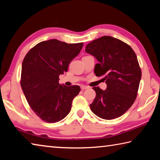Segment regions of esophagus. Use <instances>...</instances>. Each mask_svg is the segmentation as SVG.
<instances>
[{
	"label": "esophagus",
	"instance_id": "obj_1",
	"mask_svg": "<svg viewBox=\"0 0 160 160\" xmlns=\"http://www.w3.org/2000/svg\"><path fill=\"white\" fill-rule=\"evenodd\" d=\"M87 89H88V87L81 86V90H87Z\"/></svg>",
	"mask_w": 160,
	"mask_h": 160
}]
</instances>
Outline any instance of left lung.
<instances>
[{
	"label": "left lung",
	"mask_w": 160,
	"mask_h": 160,
	"mask_svg": "<svg viewBox=\"0 0 160 160\" xmlns=\"http://www.w3.org/2000/svg\"><path fill=\"white\" fill-rule=\"evenodd\" d=\"M85 51L95 57L96 76L104 77L107 90L94 87L96 97L90 109L99 118L112 120L124 114L137 97L141 69L132 48L109 36L98 38L86 46Z\"/></svg>",
	"instance_id": "1"
}]
</instances>
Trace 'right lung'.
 I'll use <instances>...</instances> for the list:
<instances>
[{"label": "right lung", "instance_id": "add662e5", "mask_svg": "<svg viewBox=\"0 0 160 160\" xmlns=\"http://www.w3.org/2000/svg\"><path fill=\"white\" fill-rule=\"evenodd\" d=\"M83 43L67 44L57 39L39 42L26 54L22 65L21 88L37 116L47 123L62 120L71 110L79 94L78 85L59 84V75L67 72Z\"/></svg>", "mask_w": 160, "mask_h": 160}]
</instances>
